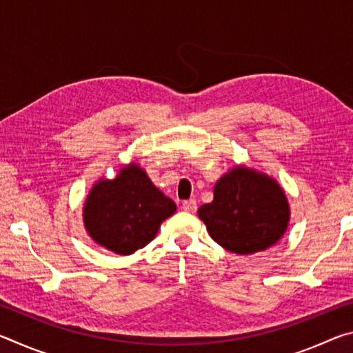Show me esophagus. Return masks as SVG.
Here are the masks:
<instances>
[{
  "label": "esophagus",
  "mask_w": 353,
  "mask_h": 353,
  "mask_svg": "<svg viewBox=\"0 0 353 353\" xmlns=\"http://www.w3.org/2000/svg\"><path fill=\"white\" fill-rule=\"evenodd\" d=\"M182 208L187 213H194L196 210H198V202H196L194 199H188V201H183L182 202Z\"/></svg>",
  "instance_id": "34e87169"
}]
</instances>
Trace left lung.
Here are the masks:
<instances>
[{
	"mask_svg": "<svg viewBox=\"0 0 353 353\" xmlns=\"http://www.w3.org/2000/svg\"><path fill=\"white\" fill-rule=\"evenodd\" d=\"M210 236L238 255L270 249L290 225L291 207L276 179L246 165H235L219 177L213 201L199 207Z\"/></svg>",
	"mask_w": 353,
	"mask_h": 353,
	"instance_id": "left-lung-1",
	"label": "left lung"
}]
</instances>
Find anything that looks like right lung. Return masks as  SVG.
Masks as SVG:
<instances>
[{
	"label": "right lung",
	"instance_id": "obj_1",
	"mask_svg": "<svg viewBox=\"0 0 353 353\" xmlns=\"http://www.w3.org/2000/svg\"><path fill=\"white\" fill-rule=\"evenodd\" d=\"M139 163L119 168L113 179L101 177L83 202L82 219L88 236L110 252L130 255L151 243L166 218L176 213Z\"/></svg>",
	"mask_w": 353,
	"mask_h": 353
}]
</instances>
